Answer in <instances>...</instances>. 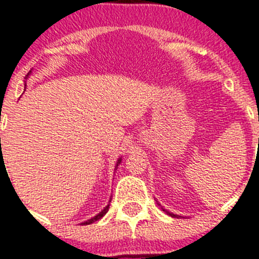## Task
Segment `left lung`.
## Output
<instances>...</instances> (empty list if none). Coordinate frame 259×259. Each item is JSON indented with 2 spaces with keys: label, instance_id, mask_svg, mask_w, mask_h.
I'll return each mask as SVG.
<instances>
[{
  "label": "left lung",
  "instance_id": "left-lung-1",
  "mask_svg": "<svg viewBox=\"0 0 259 259\" xmlns=\"http://www.w3.org/2000/svg\"><path fill=\"white\" fill-rule=\"evenodd\" d=\"M162 210H165V209H162ZM165 211H166V213H167V214H169V215L174 217V218H178V217H179V215H177V214H173V213H170V211H167V210H165Z\"/></svg>",
  "mask_w": 259,
  "mask_h": 259
}]
</instances>
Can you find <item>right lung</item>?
<instances>
[{
  "instance_id": "add662e5",
  "label": "right lung",
  "mask_w": 259,
  "mask_h": 259,
  "mask_svg": "<svg viewBox=\"0 0 259 259\" xmlns=\"http://www.w3.org/2000/svg\"><path fill=\"white\" fill-rule=\"evenodd\" d=\"M29 73H31V71H29ZM29 73H28V74H29ZM28 74H27V76H28ZM120 164H121V157H120V158H118V160H117V162H116V167H115V170H116V169H117V166H118V165H120ZM109 201H111V200H109ZM108 208H109V204H108V205H107L106 208H104V209H103V210H102V211H101V213H98V214H97V215H95V217H93L92 220H88V221H85V222H82V223H81V225H92V223H94V222H95V221H98V220H101L102 217H103V215H104V214H106V213H107V211H108Z\"/></svg>"
}]
</instances>
